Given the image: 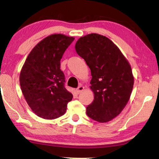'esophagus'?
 <instances>
[{
  "instance_id": "34e87169",
  "label": "esophagus",
  "mask_w": 159,
  "mask_h": 159,
  "mask_svg": "<svg viewBox=\"0 0 159 159\" xmlns=\"http://www.w3.org/2000/svg\"><path fill=\"white\" fill-rule=\"evenodd\" d=\"M84 86H79V87H78V88L76 89V90H75V91H76L77 93H80L83 90H84Z\"/></svg>"
}]
</instances>
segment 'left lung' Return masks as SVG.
<instances>
[{"instance_id": "1", "label": "left lung", "mask_w": 159, "mask_h": 159, "mask_svg": "<svg viewBox=\"0 0 159 159\" xmlns=\"http://www.w3.org/2000/svg\"><path fill=\"white\" fill-rule=\"evenodd\" d=\"M75 48L92 76L90 88L94 99L86 107L87 115L99 122L110 121L120 115L130 97L134 84L130 65L103 35L93 33L80 37Z\"/></svg>"}]
</instances>
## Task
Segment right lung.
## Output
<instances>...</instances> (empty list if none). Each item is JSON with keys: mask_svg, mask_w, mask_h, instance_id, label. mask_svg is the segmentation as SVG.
I'll return each mask as SVG.
<instances>
[{"mask_svg": "<svg viewBox=\"0 0 159 159\" xmlns=\"http://www.w3.org/2000/svg\"><path fill=\"white\" fill-rule=\"evenodd\" d=\"M74 37L48 36L29 54L20 73V86L26 102L39 117L53 120L66 113L73 94L65 87L60 60Z\"/></svg>", "mask_w": 159, "mask_h": 159, "instance_id": "1", "label": "right lung"}]
</instances>
